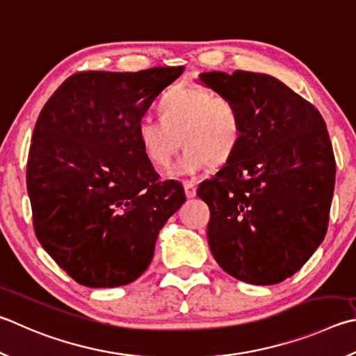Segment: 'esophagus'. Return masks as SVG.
<instances>
[{
  "label": "esophagus",
  "mask_w": 356,
  "mask_h": 356,
  "mask_svg": "<svg viewBox=\"0 0 356 356\" xmlns=\"http://www.w3.org/2000/svg\"><path fill=\"white\" fill-rule=\"evenodd\" d=\"M184 190H185L186 197H195L196 196V185L193 182H185Z\"/></svg>",
  "instance_id": "obj_1"
}]
</instances>
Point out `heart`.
I'll use <instances>...</instances> for the list:
<instances>
[{"mask_svg": "<svg viewBox=\"0 0 356 356\" xmlns=\"http://www.w3.org/2000/svg\"><path fill=\"white\" fill-rule=\"evenodd\" d=\"M161 120L143 118L135 129L140 151L154 168H168L186 146L174 174H195L235 156L243 138L240 107L229 96L200 86H176L159 104Z\"/></svg>", "mask_w": 356, "mask_h": 356, "instance_id": "heart-1", "label": "heart"}]
</instances>
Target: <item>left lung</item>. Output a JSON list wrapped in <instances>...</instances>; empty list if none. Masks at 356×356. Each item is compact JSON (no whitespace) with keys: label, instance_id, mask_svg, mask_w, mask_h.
Here are the masks:
<instances>
[{"label":"left lung","instance_id":"left-lung-1","mask_svg":"<svg viewBox=\"0 0 356 356\" xmlns=\"http://www.w3.org/2000/svg\"><path fill=\"white\" fill-rule=\"evenodd\" d=\"M200 81L240 107L235 156L204 180L210 250L225 273L252 285L294 275L324 241L336 161L325 121L273 76L209 71Z\"/></svg>","mask_w":356,"mask_h":356}]
</instances>
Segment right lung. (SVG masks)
<instances>
[{
  "instance_id": "add662e5",
  "label": "right lung",
  "mask_w": 356,
  "mask_h": 356,
  "mask_svg": "<svg viewBox=\"0 0 356 356\" xmlns=\"http://www.w3.org/2000/svg\"><path fill=\"white\" fill-rule=\"evenodd\" d=\"M184 70L81 71L38 115L26 168L32 225L43 249L83 286L137 280L160 229L185 202L184 186L160 180L135 137Z\"/></svg>"
}]
</instances>
